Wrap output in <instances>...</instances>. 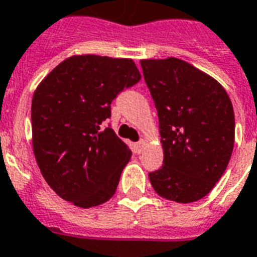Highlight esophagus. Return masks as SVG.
Segmentation results:
<instances>
[{"label": "esophagus", "mask_w": 257, "mask_h": 257, "mask_svg": "<svg viewBox=\"0 0 257 257\" xmlns=\"http://www.w3.org/2000/svg\"><path fill=\"white\" fill-rule=\"evenodd\" d=\"M145 146H146V142L142 139V141H139L138 143H135V151H137V153H142Z\"/></svg>", "instance_id": "obj_1"}]
</instances>
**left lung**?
<instances>
[{
	"label": "left lung",
	"mask_w": 257,
	"mask_h": 257,
	"mask_svg": "<svg viewBox=\"0 0 257 257\" xmlns=\"http://www.w3.org/2000/svg\"><path fill=\"white\" fill-rule=\"evenodd\" d=\"M160 119L164 165L149 173L161 197L194 202L214 188L229 164L234 112L220 83L186 61L141 60Z\"/></svg>",
	"instance_id": "left-lung-1"
}]
</instances>
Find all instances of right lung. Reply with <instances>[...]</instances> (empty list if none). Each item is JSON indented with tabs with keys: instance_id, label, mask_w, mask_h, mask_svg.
Instances as JSON below:
<instances>
[{
	"instance_id": "obj_1",
	"label": "right lung",
	"mask_w": 257,
	"mask_h": 257,
	"mask_svg": "<svg viewBox=\"0 0 257 257\" xmlns=\"http://www.w3.org/2000/svg\"><path fill=\"white\" fill-rule=\"evenodd\" d=\"M141 80L131 59L71 56L53 68L32 99V143L40 172L63 200L80 208L115 194L131 150L111 127V101Z\"/></svg>"
}]
</instances>
